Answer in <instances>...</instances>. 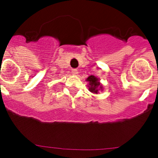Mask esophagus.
<instances>
[{"label": "esophagus", "mask_w": 158, "mask_h": 158, "mask_svg": "<svg viewBox=\"0 0 158 158\" xmlns=\"http://www.w3.org/2000/svg\"><path fill=\"white\" fill-rule=\"evenodd\" d=\"M72 73L73 75H75V76H77V75L78 74V70L77 69H72Z\"/></svg>", "instance_id": "esophagus-1"}]
</instances>
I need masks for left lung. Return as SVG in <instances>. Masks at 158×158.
<instances>
[{"label":"left lung","instance_id":"obj_1","mask_svg":"<svg viewBox=\"0 0 158 158\" xmlns=\"http://www.w3.org/2000/svg\"><path fill=\"white\" fill-rule=\"evenodd\" d=\"M86 81H87L89 84V85H88L89 90L91 92V93H94V94H97V93H99V90L103 89L101 84L99 81L98 78L96 77L93 76V75L89 76V77L86 79Z\"/></svg>","mask_w":158,"mask_h":158}]
</instances>
